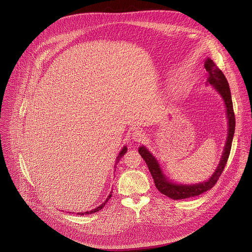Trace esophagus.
<instances>
[{"mask_svg": "<svg viewBox=\"0 0 252 252\" xmlns=\"http://www.w3.org/2000/svg\"><path fill=\"white\" fill-rule=\"evenodd\" d=\"M145 138H146V135H145V132H144L142 129L137 128V129L133 130L131 139H132L133 141H135V142L141 143V142H143V141L145 140Z\"/></svg>", "mask_w": 252, "mask_h": 252, "instance_id": "esophagus-1", "label": "esophagus"}]
</instances>
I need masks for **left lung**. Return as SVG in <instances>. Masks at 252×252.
<instances>
[{
    "label": "left lung",
    "mask_w": 252,
    "mask_h": 252,
    "mask_svg": "<svg viewBox=\"0 0 252 252\" xmlns=\"http://www.w3.org/2000/svg\"><path fill=\"white\" fill-rule=\"evenodd\" d=\"M205 68L209 73V78L207 82L210 83L211 85L220 93L224 100L228 119V137L226 145L220 163L218 165L214 174L206 181L196 184H190V186H187V184L183 186V184L173 183L169 179H167V177L163 174L158 161L152 155V153H150L145 146L139 148V153L147 163L149 171L154 179L157 189L161 193L167 195L172 199H184L189 197H193L211 189L221 176L230 155L234 131H235V114H234L233 110V103L229 84L223 72L218 68L217 64L211 59H207L205 63Z\"/></svg>",
    "instance_id": "left-lung-1"
}]
</instances>
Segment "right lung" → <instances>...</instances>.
Listing matches in <instances>:
<instances>
[{
	"label": "right lung",
	"instance_id": "add662e5",
	"mask_svg": "<svg viewBox=\"0 0 252 252\" xmlns=\"http://www.w3.org/2000/svg\"><path fill=\"white\" fill-rule=\"evenodd\" d=\"M127 151V148H126V146H125L123 149H122V151L120 152V154H119V156L116 157V164L119 163V161L121 160V158L126 154V152ZM111 195H112V191H110V193H109V195L107 196V198H106V200L104 203H102L101 205H100L99 207H97L96 209H94V210H92V211H87V212H84V213H78L79 215H87V214H94V213H96V212H98V211H100L101 210L104 206H105V204L108 202V199L111 197Z\"/></svg>",
	"mask_w": 252,
	"mask_h": 252
}]
</instances>
